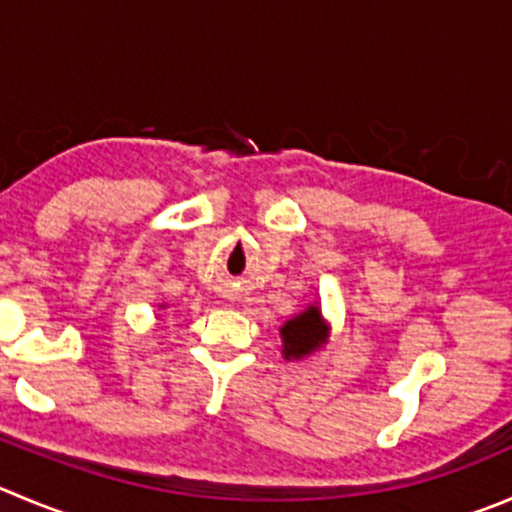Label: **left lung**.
<instances>
[{"label": "left lung", "instance_id": "1", "mask_svg": "<svg viewBox=\"0 0 512 512\" xmlns=\"http://www.w3.org/2000/svg\"><path fill=\"white\" fill-rule=\"evenodd\" d=\"M281 337H284L286 359L289 357L301 359L304 354L314 352V349L326 339L324 326H321L319 309H316V306H309L304 314L286 321L284 329H281Z\"/></svg>", "mask_w": 512, "mask_h": 512}]
</instances>
